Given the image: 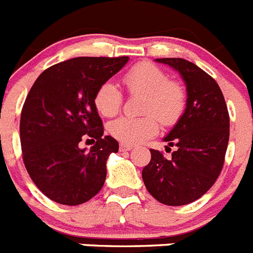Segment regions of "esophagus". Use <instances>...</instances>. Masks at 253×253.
Instances as JSON below:
<instances>
[{
	"mask_svg": "<svg viewBox=\"0 0 253 253\" xmlns=\"http://www.w3.org/2000/svg\"><path fill=\"white\" fill-rule=\"evenodd\" d=\"M120 152H129V150L133 149V145H128V144H120L119 147Z\"/></svg>",
	"mask_w": 253,
	"mask_h": 253,
	"instance_id": "esophagus-1",
	"label": "esophagus"
}]
</instances>
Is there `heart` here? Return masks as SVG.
I'll return each mask as SVG.
<instances>
[{
  "label": "heart",
  "instance_id": "1",
  "mask_svg": "<svg viewBox=\"0 0 253 253\" xmlns=\"http://www.w3.org/2000/svg\"><path fill=\"white\" fill-rule=\"evenodd\" d=\"M125 86L131 94L144 95L140 118L122 117L111 122L109 133L123 144L143 143L159 130V120L164 125H173L180 119L185 109V92L175 81L167 78L163 70L152 62H140L123 76ZM123 103L119 87L106 81L98 87L94 96L96 110L103 117L118 114Z\"/></svg>",
  "mask_w": 253,
  "mask_h": 253
}]
</instances>
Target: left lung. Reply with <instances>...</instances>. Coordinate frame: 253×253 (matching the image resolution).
Returning <instances> with one entry per match:
<instances>
[{"instance_id":"left-lung-1","label":"left lung","mask_w":253,"mask_h":253,"mask_svg":"<svg viewBox=\"0 0 253 253\" xmlns=\"http://www.w3.org/2000/svg\"><path fill=\"white\" fill-rule=\"evenodd\" d=\"M155 61L179 73L187 101L180 119L163 138L177 150L167 159L150 149L152 159L143 168V182L163 205L184 206L201 198L221 173L229 139L228 110L216 80L196 64L179 57Z\"/></svg>"}]
</instances>
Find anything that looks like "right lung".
Segmentation results:
<instances>
[{
    "label": "right lung",
    "mask_w": 253,
    "mask_h": 253,
    "mask_svg": "<svg viewBox=\"0 0 253 253\" xmlns=\"http://www.w3.org/2000/svg\"><path fill=\"white\" fill-rule=\"evenodd\" d=\"M128 61V56L75 57L46 69L32 85L21 113L22 158L51 201L78 206L103 188L106 161L119 143L103 136L94 96ZM86 137L97 140L90 151L78 147Z\"/></svg>",
    "instance_id": "add662e5"
}]
</instances>
